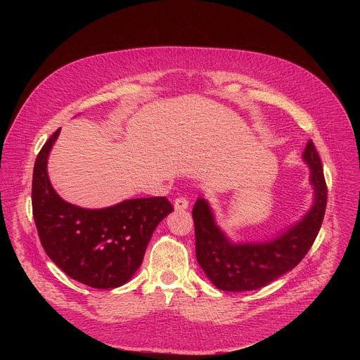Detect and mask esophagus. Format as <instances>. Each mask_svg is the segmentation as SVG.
<instances>
[{"instance_id": "esophagus-1", "label": "esophagus", "mask_w": 360, "mask_h": 360, "mask_svg": "<svg viewBox=\"0 0 360 360\" xmlns=\"http://www.w3.org/2000/svg\"><path fill=\"white\" fill-rule=\"evenodd\" d=\"M188 207H189V202H188V199L184 198V196L176 198L175 202H174V208H175L176 211H185Z\"/></svg>"}]
</instances>
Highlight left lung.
I'll return each mask as SVG.
<instances>
[{
    "mask_svg": "<svg viewBox=\"0 0 360 360\" xmlns=\"http://www.w3.org/2000/svg\"><path fill=\"white\" fill-rule=\"evenodd\" d=\"M302 158L311 169L312 208L269 240L232 242L217 225L210 202L205 198L196 199L192 210L196 261L218 289L243 292L264 288L292 271L314 245L325 217L328 189L312 141H307Z\"/></svg>",
    "mask_w": 360,
    "mask_h": 360,
    "instance_id": "8db88e82",
    "label": "left lung"
}]
</instances>
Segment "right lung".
Here are the masks:
<instances>
[{
	"mask_svg": "<svg viewBox=\"0 0 360 360\" xmlns=\"http://www.w3.org/2000/svg\"><path fill=\"white\" fill-rule=\"evenodd\" d=\"M60 131L49 136L34 165L32 214L41 245L70 278L95 289L122 286L139 269L153 231L172 205L165 196H152L88 210L64 200L46 172Z\"/></svg>",
	"mask_w": 360,
	"mask_h": 360,
	"instance_id": "right-lung-1",
	"label": "right lung"
}]
</instances>
